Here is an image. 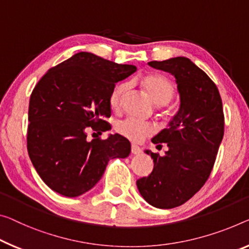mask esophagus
<instances>
[{
    "label": "esophagus",
    "mask_w": 249,
    "mask_h": 249,
    "mask_svg": "<svg viewBox=\"0 0 249 249\" xmlns=\"http://www.w3.org/2000/svg\"><path fill=\"white\" fill-rule=\"evenodd\" d=\"M131 154L132 155H140L141 154V148L137 144H132L131 146Z\"/></svg>",
    "instance_id": "34e87169"
}]
</instances>
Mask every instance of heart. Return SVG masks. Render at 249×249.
<instances>
[{"mask_svg": "<svg viewBox=\"0 0 249 249\" xmlns=\"http://www.w3.org/2000/svg\"><path fill=\"white\" fill-rule=\"evenodd\" d=\"M140 85L150 100L156 106H166L173 98L175 88L168 78L161 74H147L140 79ZM128 89L127 83H120L113 88L110 94V106L112 109H118L120 107L121 99ZM117 131L121 136L128 138L132 141H141L144 138L150 136L154 132V127L146 122L138 121L132 118H128L117 124Z\"/></svg>", "mask_w": 249, "mask_h": 249, "instance_id": "1", "label": "heart"}]
</instances>
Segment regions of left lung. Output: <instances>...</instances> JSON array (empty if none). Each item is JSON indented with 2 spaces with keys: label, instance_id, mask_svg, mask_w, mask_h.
I'll return each instance as SVG.
<instances>
[{
  "label": "left lung",
  "instance_id": "1",
  "mask_svg": "<svg viewBox=\"0 0 249 249\" xmlns=\"http://www.w3.org/2000/svg\"><path fill=\"white\" fill-rule=\"evenodd\" d=\"M148 64L175 76L180 105L168 127L151 139L168 150L164 156L144 151L154 159V170L138 179L137 187L148 204L169 209L185 204L207 181L224 137L223 102L212 79L188 58Z\"/></svg>",
  "mask_w": 249,
  "mask_h": 249
}]
</instances>
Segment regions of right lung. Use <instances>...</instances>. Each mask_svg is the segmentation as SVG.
Returning a JSON list of instances; mask_svg holds the SVG:
<instances>
[{
    "label": "right lung",
    "instance_id": "right-lung-1",
    "mask_svg": "<svg viewBox=\"0 0 249 249\" xmlns=\"http://www.w3.org/2000/svg\"><path fill=\"white\" fill-rule=\"evenodd\" d=\"M137 71L90 52H79L50 69L29 105L28 151L42 180L66 197L93 188L110 159L127 158L129 140L109 135L88 140V131H107L110 94L117 82Z\"/></svg>",
    "mask_w": 249,
    "mask_h": 249
}]
</instances>
